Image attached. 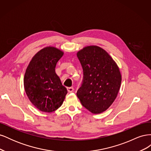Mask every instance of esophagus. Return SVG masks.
Segmentation results:
<instances>
[{
  "instance_id": "obj_1",
  "label": "esophagus",
  "mask_w": 151,
  "mask_h": 151,
  "mask_svg": "<svg viewBox=\"0 0 151 151\" xmlns=\"http://www.w3.org/2000/svg\"><path fill=\"white\" fill-rule=\"evenodd\" d=\"M67 91H68V92L72 93L73 91H74V88H72V87H70V88H67Z\"/></svg>"
}]
</instances>
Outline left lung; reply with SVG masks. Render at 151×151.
Returning <instances> with one entry per match:
<instances>
[{
  "label": "left lung",
  "mask_w": 151,
  "mask_h": 151,
  "mask_svg": "<svg viewBox=\"0 0 151 151\" xmlns=\"http://www.w3.org/2000/svg\"><path fill=\"white\" fill-rule=\"evenodd\" d=\"M83 69V80L77 96L83 106L94 114L111 106L120 90L122 76L110 55L98 46H88L77 52Z\"/></svg>",
  "instance_id": "8db88e82"
}]
</instances>
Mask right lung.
I'll return each instance as SVG.
<instances>
[{
    "mask_svg": "<svg viewBox=\"0 0 151 151\" xmlns=\"http://www.w3.org/2000/svg\"><path fill=\"white\" fill-rule=\"evenodd\" d=\"M63 52L53 47L41 50L31 59L24 77L25 92L40 111L51 113L61 106L67 90L55 73Z\"/></svg>",
    "mask_w": 151,
    "mask_h": 151,
    "instance_id": "right-lung-1",
    "label": "right lung"
}]
</instances>
